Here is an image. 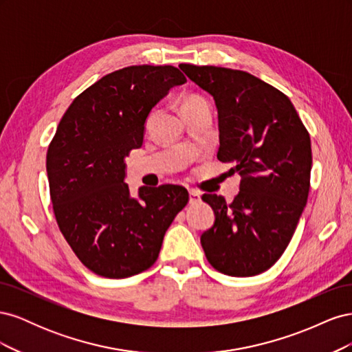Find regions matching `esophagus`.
Here are the masks:
<instances>
[{
  "label": "esophagus",
  "instance_id": "1",
  "mask_svg": "<svg viewBox=\"0 0 352 352\" xmlns=\"http://www.w3.org/2000/svg\"><path fill=\"white\" fill-rule=\"evenodd\" d=\"M201 201V192L194 188L189 189V204H198Z\"/></svg>",
  "mask_w": 352,
  "mask_h": 352
}]
</instances>
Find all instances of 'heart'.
Instances as JSON below:
<instances>
[{"instance_id": "heart-1", "label": "heart", "mask_w": 352, "mask_h": 352, "mask_svg": "<svg viewBox=\"0 0 352 352\" xmlns=\"http://www.w3.org/2000/svg\"><path fill=\"white\" fill-rule=\"evenodd\" d=\"M190 100H195V98H190ZM188 101H189V100H188Z\"/></svg>"}]
</instances>
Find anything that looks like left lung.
Wrapping results in <instances>:
<instances>
[{"label":"left lung","instance_id":"1","mask_svg":"<svg viewBox=\"0 0 352 352\" xmlns=\"http://www.w3.org/2000/svg\"><path fill=\"white\" fill-rule=\"evenodd\" d=\"M214 98L217 158L242 176L230 204L204 194L214 225L201 235L216 270L245 278L270 269L291 242L307 204L313 166L311 141L291 100L242 70L180 65Z\"/></svg>","mask_w":352,"mask_h":352}]
</instances>
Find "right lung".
Returning a JSON list of instances; mask_svg holds the SVG:
<instances>
[{
	"instance_id": "right-lung-1",
	"label": "right lung",
	"mask_w": 352,
	"mask_h": 352,
	"mask_svg": "<svg viewBox=\"0 0 352 352\" xmlns=\"http://www.w3.org/2000/svg\"><path fill=\"white\" fill-rule=\"evenodd\" d=\"M185 82L173 66H129L105 74L73 100L48 146L58 228L83 265L104 278L150 269L166 230L188 204L184 186H142L132 197L124 184V158L142 145L146 117Z\"/></svg>"
}]
</instances>
